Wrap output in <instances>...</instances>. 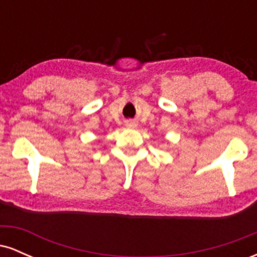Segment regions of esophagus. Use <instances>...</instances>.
<instances>
[{
	"mask_svg": "<svg viewBox=\"0 0 257 257\" xmlns=\"http://www.w3.org/2000/svg\"><path fill=\"white\" fill-rule=\"evenodd\" d=\"M132 125H133V124H131V126H132Z\"/></svg>",
	"mask_w": 257,
	"mask_h": 257,
	"instance_id": "34e87169",
	"label": "esophagus"
}]
</instances>
